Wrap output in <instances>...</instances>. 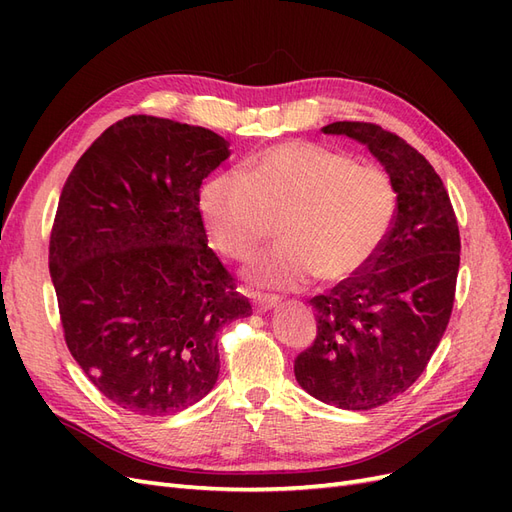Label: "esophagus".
<instances>
[{
  "instance_id": "1",
  "label": "esophagus",
  "mask_w": 512,
  "mask_h": 512,
  "mask_svg": "<svg viewBox=\"0 0 512 512\" xmlns=\"http://www.w3.org/2000/svg\"><path fill=\"white\" fill-rule=\"evenodd\" d=\"M277 305H280V299L273 297V294H254V309L260 314L271 312Z\"/></svg>"
}]
</instances>
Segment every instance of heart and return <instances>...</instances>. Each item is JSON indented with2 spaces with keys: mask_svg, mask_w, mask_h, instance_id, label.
Segmentation results:
<instances>
[{
  "mask_svg": "<svg viewBox=\"0 0 512 512\" xmlns=\"http://www.w3.org/2000/svg\"><path fill=\"white\" fill-rule=\"evenodd\" d=\"M198 211L218 250L247 262L282 220V245L245 271L250 284L301 290L318 275L346 282L367 269L389 239L395 185L384 168L344 151L290 141L269 147L241 173H218L198 192Z\"/></svg>",
  "mask_w": 512,
  "mask_h": 512,
  "instance_id": "1",
  "label": "heart"
}]
</instances>
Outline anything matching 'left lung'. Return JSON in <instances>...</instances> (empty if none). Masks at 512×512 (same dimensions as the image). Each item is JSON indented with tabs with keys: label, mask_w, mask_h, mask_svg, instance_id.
<instances>
[{
	"label": "left lung",
	"mask_w": 512,
	"mask_h": 512,
	"mask_svg": "<svg viewBox=\"0 0 512 512\" xmlns=\"http://www.w3.org/2000/svg\"><path fill=\"white\" fill-rule=\"evenodd\" d=\"M322 132L371 151L395 185L397 215L367 269L309 301L318 333L294 376L324 404L371 410L408 391L440 344L455 301L459 226L440 175L404 138L363 121Z\"/></svg>",
	"instance_id": "1"
}]
</instances>
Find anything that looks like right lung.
Wrapping results in <instances>:
<instances>
[{"label":"right lung","instance_id":"1","mask_svg":"<svg viewBox=\"0 0 512 512\" xmlns=\"http://www.w3.org/2000/svg\"><path fill=\"white\" fill-rule=\"evenodd\" d=\"M228 145L207 128L132 115L96 138L61 190L49 271L66 344L128 412L203 399L220 374L215 335L252 314L198 211Z\"/></svg>","mask_w":512,"mask_h":512}]
</instances>
